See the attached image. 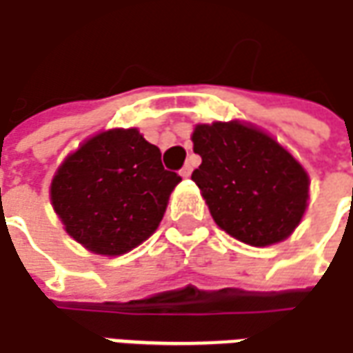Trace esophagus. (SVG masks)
<instances>
[{
  "mask_svg": "<svg viewBox=\"0 0 353 353\" xmlns=\"http://www.w3.org/2000/svg\"><path fill=\"white\" fill-rule=\"evenodd\" d=\"M191 172H193V166H191V164H185V166L179 170L181 177H189V176H191Z\"/></svg>",
  "mask_w": 353,
  "mask_h": 353,
  "instance_id": "esophagus-1",
  "label": "esophagus"
}]
</instances>
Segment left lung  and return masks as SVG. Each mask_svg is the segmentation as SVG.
Returning a JSON list of instances; mask_svg holds the SVG:
<instances>
[{"label":"left lung","instance_id":"1","mask_svg":"<svg viewBox=\"0 0 353 353\" xmlns=\"http://www.w3.org/2000/svg\"><path fill=\"white\" fill-rule=\"evenodd\" d=\"M193 172L218 226L247 245L286 239L307 207L309 177L274 139L237 121L196 125Z\"/></svg>","mask_w":353,"mask_h":353}]
</instances>
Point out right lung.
I'll return each mask as SVG.
<instances>
[{"label":"right lung","mask_w":353,"mask_h":353,"mask_svg":"<svg viewBox=\"0 0 353 353\" xmlns=\"http://www.w3.org/2000/svg\"><path fill=\"white\" fill-rule=\"evenodd\" d=\"M160 158V148L137 129L88 139L59 166L50 189L67 234L98 255H121L143 243L181 181Z\"/></svg>","instance_id":"right-lung-1"}]
</instances>
